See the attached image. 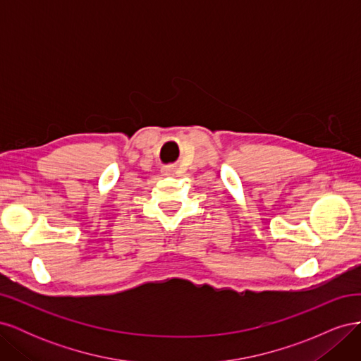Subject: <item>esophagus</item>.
<instances>
[{"mask_svg":"<svg viewBox=\"0 0 361 361\" xmlns=\"http://www.w3.org/2000/svg\"><path fill=\"white\" fill-rule=\"evenodd\" d=\"M171 171H173L171 167H166V169H164V173H166V174H170Z\"/></svg>","mask_w":361,"mask_h":361,"instance_id":"1","label":"esophagus"}]
</instances>
